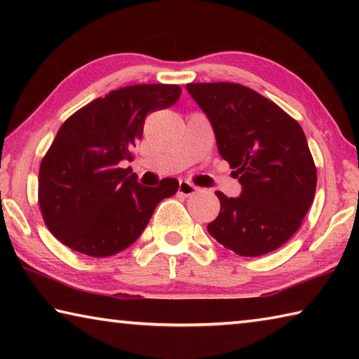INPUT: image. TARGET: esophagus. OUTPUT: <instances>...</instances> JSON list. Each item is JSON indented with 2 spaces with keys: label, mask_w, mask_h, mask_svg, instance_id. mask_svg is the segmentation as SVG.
I'll return each instance as SVG.
<instances>
[{
  "label": "esophagus",
  "mask_w": 359,
  "mask_h": 359,
  "mask_svg": "<svg viewBox=\"0 0 359 359\" xmlns=\"http://www.w3.org/2000/svg\"><path fill=\"white\" fill-rule=\"evenodd\" d=\"M198 191V187L190 184V182L187 180H180L179 184V193L184 194V196H191V194H194Z\"/></svg>",
  "instance_id": "esophagus-1"
}]
</instances>
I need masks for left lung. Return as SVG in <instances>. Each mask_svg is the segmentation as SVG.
I'll return each instance as SVG.
<instances>
[{"mask_svg":"<svg viewBox=\"0 0 359 359\" xmlns=\"http://www.w3.org/2000/svg\"><path fill=\"white\" fill-rule=\"evenodd\" d=\"M208 115L223 160L239 179V198L220 199L208 224L217 242L241 257H261L282 247L313 203L317 168L301 125L276 102L233 82L187 83Z\"/></svg>","mask_w":359,"mask_h":359,"instance_id":"8db88e82","label":"left lung"}]
</instances>
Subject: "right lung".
Segmentation results:
<instances>
[{
    "label": "right lung",
    "instance_id": "right-lung-1",
    "mask_svg": "<svg viewBox=\"0 0 359 359\" xmlns=\"http://www.w3.org/2000/svg\"><path fill=\"white\" fill-rule=\"evenodd\" d=\"M180 93L179 85H130L93 100L62 125L38 180L42 218L62 244L93 258L111 257L142 234L158 203L175 194V179L144 187L120 165L133 160L145 117L171 107Z\"/></svg>",
    "mask_w": 359,
    "mask_h": 359
}]
</instances>
